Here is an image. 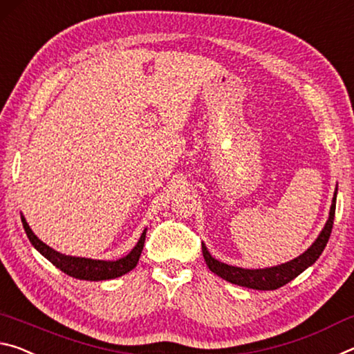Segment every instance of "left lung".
Returning a JSON list of instances; mask_svg holds the SVG:
<instances>
[{
    "instance_id": "left-lung-1",
    "label": "left lung",
    "mask_w": 354,
    "mask_h": 354,
    "mask_svg": "<svg viewBox=\"0 0 354 354\" xmlns=\"http://www.w3.org/2000/svg\"><path fill=\"white\" fill-rule=\"evenodd\" d=\"M335 199H337V187H335L334 196H333V204L329 208V216L328 221L322 229L320 235L317 236L315 241L301 254V256L295 257L290 262L270 266V268H259V270H248L240 268V266H232L224 262H219L215 257H212V254L208 252L207 246L202 243V252H204V259L208 268L212 273L223 277L224 281L235 286L254 288V290H276L282 286H286L295 277L299 276L304 270H308L309 266L317 262V259L322 256L323 249L326 248V243L331 236L333 224H334V215H335Z\"/></svg>"
}]
</instances>
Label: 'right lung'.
Listing matches in <instances>:
<instances>
[{"instance_id": "right-lung-1", "label": "right lung", "mask_w": 354, "mask_h": 354, "mask_svg": "<svg viewBox=\"0 0 354 354\" xmlns=\"http://www.w3.org/2000/svg\"><path fill=\"white\" fill-rule=\"evenodd\" d=\"M21 223H23V227H25L28 239L31 241V245L36 248L46 260H50L56 268H59L66 274L77 277V279H83V281L115 279V277H120L129 273V271H131L138 265L139 257H141L144 241H146V232H147V229H144L135 248H133L125 257L118 259V260H94V259H86V257L66 256V254L55 251L53 248H50L48 245H45L42 240H39L37 235H34L30 224L26 223V219L23 215H21Z\"/></svg>"}]
</instances>
